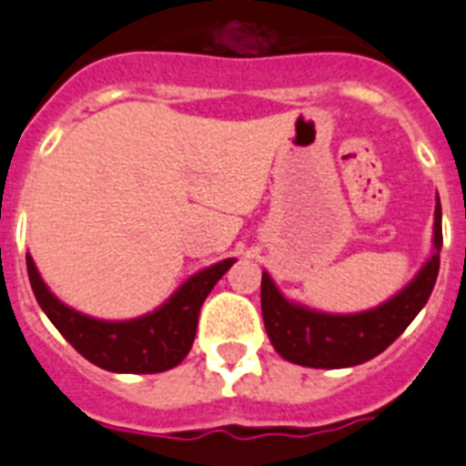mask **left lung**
Listing matches in <instances>:
<instances>
[{
  "label": "left lung",
  "mask_w": 466,
  "mask_h": 466,
  "mask_svg": "<svg viewBox=\"0 0 466 466\" xmlns=\"http://www.w3.org/2000/svg\"><path fill=\"white\" fill-rule=\"evenodd\" d=\"M441 246H443L441 203H436V222H433L436 253L398 296L386 300L384 306L358 315H327L289 303L268 272H263L260 308H263V322L269 341L289 362L318 367V370H341L377 358L408 329V324L426 306L439 277Z\"/></svg>",
  "instance_id": "8db88e82"
}]
</instances>
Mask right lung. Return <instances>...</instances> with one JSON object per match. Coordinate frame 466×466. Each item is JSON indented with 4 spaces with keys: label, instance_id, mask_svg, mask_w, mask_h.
I'll return each mask as SVG.
<instances>
[{
    "label": "right lung",
    "instance_id": "add662e5",
    "mask_svg": "<svg viewBox=\"0 0 466 466\" xmlns=\"http://www.w3.org/2000/svg\"><path fill=\"white\" fill-rule=\"evenodd\" d=\"M25 263L35 299L82 358L108 372L156 374L173 370L187 358L197 336L203 300L234 260L206 268L185 281L166 306L130 322H104L70 310L46 289L33 258L25 256Z\"/></svg>",
    "mask_w": 466,
    "mask_h": 466
}]
</instances>
